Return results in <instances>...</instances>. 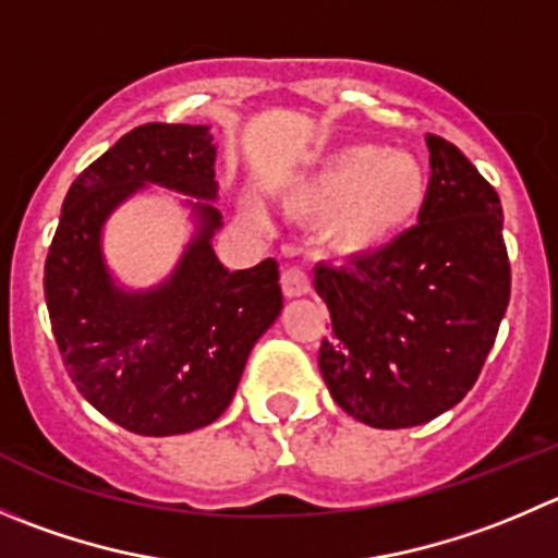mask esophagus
Returning <instances> with one entry per match:
<instances>
[{
	"instance_id": "esophagus-1",
	"label": "esophagus",
	"mask_w": 558,
	"mask_h": 558,
	"mask_svg": "<svg viewBox=\"0 0 558 558\" xmlns=\"http://www.w3.org/2000/svg\"><path fill=\"white\" fill-rule=\"evenodd\" d=\"M280 286H283V294L289 296V300H294V296H305L307 291H311V278H307V272H302V269L289 267L280 275Z\"/></svg>"
}]
</instances>
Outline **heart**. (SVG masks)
Segmentation results:
<instances>
[{
	"label": "heart",
	"mask_w": 558,
	"mask_h": 558,
	"mask_svg": "<svg viewBox=\"0 0 558 558\" xmlns=\"http://www.w3.org/2000/svg\"><path fill=\"white\" fill-rule=\"evenodd\" d=\"M296 204L329 218L340 251L378 253L414 226L428 198L423 163L400 149L351 144L329 155L300 187Z\"/></svg>",
	"instance_id": "obj_1"
}]
</instances>
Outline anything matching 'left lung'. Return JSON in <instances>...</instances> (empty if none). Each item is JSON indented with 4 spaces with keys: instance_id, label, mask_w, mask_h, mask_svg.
<instances>
[{
    "instance_id": "obj_1",
    "label": "left lung",
    "mask_w": 558,
    "mask_h": 558,
    "mask_svg": "<svg viewBox=\"0 0 558 558\" xmlns=\"http://www.w3.org/2000/svg\"><path fill=\"white\" fill-rule=\"evenodd\" d=\"M420 223L351 264H318L332 335L318 367L335 403L371 428H414L466 398L510 302L505 215L472 160L439 135Z\"/></svg>"
}]
</instances>
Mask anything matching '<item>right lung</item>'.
Instances as JSON below:
<instances>
[{
    "instance_id": "right-lung-1",
    "label": "right lung",
    "mask_w": 558,
    "mask_h": 558,
    "mask_svg": "<svg viewBox=\"0 0 558 558\" xmlns=\"http://www.w3.org/2000/svg\"><path fill=\"white\" fill-rule=\"evenodd\" d=\"M215 158L207 124L130 130L70 185L48 247L43 289L64 367L130 434L177 436L215 423L251 349L283 311L275 258L229 272L215 256L223 226ZM149 184L192 196L194 236L163 284L128 290L107 269L101 229Z\"/></svg>"
}]
</instances>
